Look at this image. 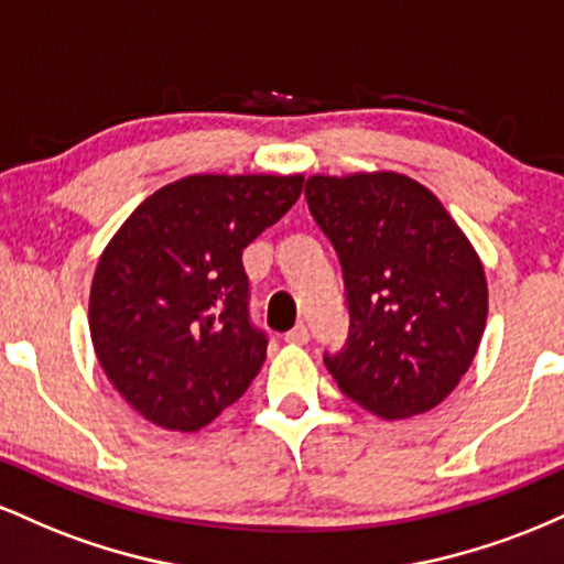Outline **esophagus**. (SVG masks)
Returning a JSON list of instances; mask_svg holds the SVG:
<instances>
[{
	"label": "esophagus",
	"mask_w": 564,
	"mask_h": 564,
	"mask_svg": "<svg viewBox=\"0 0 564 564\" xmlns=\"http://www.w3.org/2000/svg\"><path fill=\"white\" fill-rule=\"evenodd\" d=\"M283 339H286L289 345H307V339H310L307 326H304V323H296V326L291 328V332L283 336Z\"/></svg>",
	"instance_id": "34e87169"
}]
</instances>
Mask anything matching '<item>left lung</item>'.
<instances>
[{
    "mask_svg": "<svg viewBox=\"0 0 564 564\" xmlns=\"http://www.w3.org/2000/svg\"><path fill=\"white\" fill-rule=\"evenodd\" d=\"M304 196L339 257L349 307L347 341L326 368L387 422L432 411L469 371L488 321L475 246L405 174H313Z\"/></svg>",
    "mask_w": 564,
    "mask_h": 564,
    "instance_id": "1",
    "label": "left lung"
}]
</instances>
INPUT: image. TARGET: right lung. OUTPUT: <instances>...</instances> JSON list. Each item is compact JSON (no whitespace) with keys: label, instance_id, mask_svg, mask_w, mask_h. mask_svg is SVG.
<instances>
[{"label":"right lung","instance_id":"1","mask_svg":"<svg viewBox=\"0 0 564 564\" xmlns=\"http://www.w3.org/2000/svg\"><path fill=\"white\" fill-rule=\"evenodd\" d=\"M302 174H191L159 187L102 249L89 289L97 364L142 419L198 432L249 390L268 339L241 254L302 193Z\"/></svg>","mask_w":564,"mask_h":564}]
</instances>
